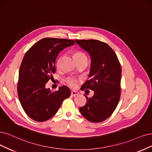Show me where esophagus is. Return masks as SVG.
I'll return each mask as SVG.
<instances>
[{"instance_id":"1","label":"esophagus","mask_w":152,"mask_h":152,"mask_svg":"<svg viewBox=\"0 0 152 152\" xmlns=\"http://www.w3.org/2000/svg\"><path fill=\"white\" fill-rule=\"evenodd\" d=\"M78 95H79V92H78V91H74V90L71 91V95L73 96H77Z\"/></svg>"}]
</instances>
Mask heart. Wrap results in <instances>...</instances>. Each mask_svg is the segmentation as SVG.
<instances>
[{
  "label": "heart",
  "instance_id": "heart-1",
  "mask_svg": "<svg viewBox=\"0 0 152 152\" xmlns=\"http://www.w3.org/2000/svg\"><path fill=\"white\" fill-rule=\"evenodd\" d=\"M75 57L76 60L77 62L82 61H87V57L85 56V53H83L81 52L77 51L74 53ZM61 62H62V57H59L57 59L56 62V67L57 69H60L61 67ZM67 84L71 88H75L77 86V80L74 77H68L66 80Z\"/></svg>",
  "mask_w": 152,
  "mask_h": 152
}]
</instances>
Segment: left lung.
<instances>
[{
    "instance_id": "left-lung-1",
    "label": "left lung",
    "mask_w": 152,
    "mask_h": 152,
    "mask_svg": "<svg viewBox=\"0 0 152 152\" xmlns=\"http://www.w3.org/2000/svg\"><path fill=\"white\" fill-rule=\"evenodd\" d=\"M82 49L89 53L90 80L81 88L94 91L87 102L80 108L86 119L92 122L105 121L118 105L121 96V66L115 53L107 43L96 40H76Z\"/></svg>"
}]
</instances>
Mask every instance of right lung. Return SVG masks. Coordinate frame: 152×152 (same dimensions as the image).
Here are the masks:
<instances>
[{
	"mask_svg": "<svg viewBox=\"0 0 152 152\" xmlns=\"http://www.w3.org/2000/svg\"><path fill=\"white\" fill-rule=\"evenodd\" d=\"M67 39L45 38L37 42L24 55L19 71L18 94L26 114L38 122L54 115L62 102L71 95L66 86L53 91L45 87L56 72V61L64 48L75 45Z\"/></svg>",
	"mask_w": 152,
	"mask_h": 152,
	"instance_id": "right-lung-1",
	"label": "right lung"
}]
</instances>
